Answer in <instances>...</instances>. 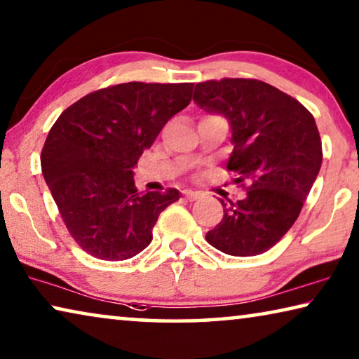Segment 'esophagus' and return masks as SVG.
I'll list each match as a JSON object with an SVG mask.
<instances>
[{
    "mask_svg": "<svg viewBox=\"0 0 359 359\" xmlns=\"http://www.w3.org/2000/svg\"><path fill=\"white\" fill-rule=\"evenodd\" d=\"M183 194L186 196L187 201H197V198L203 197V194H202L201 191H191V189H186V191H183Z\"/></svg>",
    "mask_w": 359,
    "mask_h": 359,
    "instance_id": "1",
    "label": "esophagus"
}]
</instances>
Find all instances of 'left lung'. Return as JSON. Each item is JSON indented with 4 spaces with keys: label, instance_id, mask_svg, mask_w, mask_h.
Here are the masks:
<instances>
[{
    "label": "left lung",
    "instance_id": "8db88e82",
    "mask_svg": "<svg viewBox=\"0 0 359 359\" xmlns=\"http://www.w3.org/2000/svg\"><path fill=\"white\" fill-rule=\"evenodd\" d=\"M192 99L229 120L234 149L226 167L239 183L250 181L242 201H222L223 219L205 239L228 255H260L299 218L321 168L316 122L297 99L253 79L203 81Z\"/></svg>",
    "mask_w": 359,
    "mask_h": 359
}]
</instances>
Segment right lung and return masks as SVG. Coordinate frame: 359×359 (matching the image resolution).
<instances>
[{
    "instance_id": "obj_1",
    "label": "right lung",
    "mask_w": 359,
    "mask_h": 359,
    "mask_svg": "<svg viewBox=\"0 0 359 359\" xmlns=\"http://www.w3.org/2000/svg\"><path fill=\"white\" fill-rule=\"evenodd\" d=\"M192 83L130 81L79 99L59 115L41 172L70 236L99 260L133 258L180 191L137 192L133 168L165 123L189 106Z\"/></svg>"
}]
</instances>
